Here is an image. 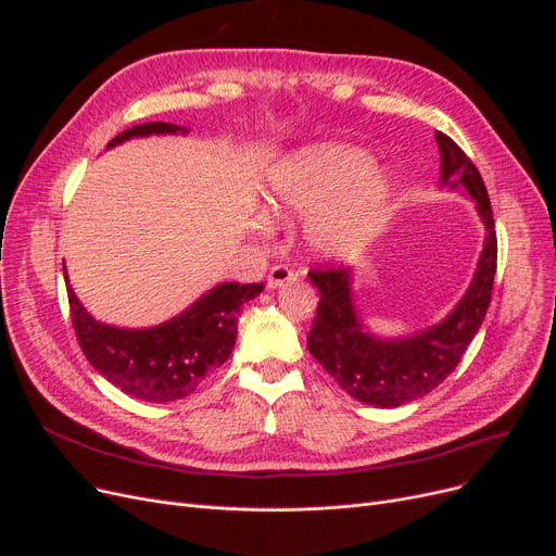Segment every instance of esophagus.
<instances>
[{"mask_svg":"<svg viewBox=\"0 0 556 556\" xmlns=\"http://www.w3.org/2000/svg\"><path fill=\"white\" fill-rule=\"evenodd\" d=\"M298 275L290 270L288 266H273V270L268 273V288H279V286H283V283H288V281H293Z\"/></svg>","mask_w":556,"mask_h":556,"instance_id":"esophagus-1","label":"esophagus"}]
</instances>
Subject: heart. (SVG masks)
<instances>
[{
	"label": "heart",
	"instance_id": "obj_1",
	"mask_svg": "<svg viewBox=\"0 0 556 556\" xmlns=\"http://www.w3.org/2000/svg\"><path fill=\"white\" fill-rule=\"evenodd\" d=\"M371 166V155L354 146H308L270 173L266 207L277 220L308 218V248L342 256L369 241L388 212L390 182ZM254 227L268 233L273 225L258 216Z\"/></svg>",
	"mask_w": 556,
	"mask_h": 556
}]
</instances>
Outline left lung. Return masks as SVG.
Wrapping results in <instances>:
<instances>
[{"label": "left lung", "instance_id": "1", "mask_svg": "<svg viewBox=\"0 0 556 556\" xmlns=\"http://www.w3.org/2000/svg\"><path fill=\"white\" fill-rule=\"evenodd\" d=\"M434 139L442 153V187L469 193L486 229L473 281L446 319L410 338H376L361 325L352 300V270L315 268L308 273L319 290L317 313L306 338L308 352L346 394L378 407L410 403L444 383L482 327L491 302L498 241L486 187L476 164L448 135L434 132Z\"/></svg>", "mask_w": 556, "mask_h": 556}]
</instances>
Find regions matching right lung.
<instances>
[{"label": "right lung", "instance_id": "1", "mask_svg": "<svg viewBox=\"0 0 556 556\" xmlns=\"http://www.w3.org/2000/svg\"><path fill=\"white\" fill-rule=\"evenodd\" d=\"M175 132H187V128L164 122L139 124L116 135L108 149L132 137ZM65 283L72 325L85 358L114 388L151 403L189 396L204 376L229 358L237 342L239 313L263 290V283L227 281L160 327L119 329L99 323L83 308L67 273Z\"/></svg>", "mask_w": 556, "mask_h": 556}]
</instances>
